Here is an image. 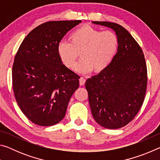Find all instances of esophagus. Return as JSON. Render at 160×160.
<instances>
[{
	"instance_id": "34e87169",
	"label": "esophagus",
	"mask_w": 160,
	"mask_h": 160,
	"mask_svg": "<svg viewBox=\"0 0 160 160\" xmlns=\"http://www.w3.org/2000/svg\"><path fill=\"white\" fill-rule=\"evenodd\" d=\"M79 82H80V85H85V79L84 78H82V77H81L80 79H79Z\"/></svg>"
}]
</instances>
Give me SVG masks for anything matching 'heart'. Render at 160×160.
I'll return each mask as SVG.
<instances>
[{
  "instance_id": "1",
  "label": "heart",
  "mask_w": 160,
  "mask_h": 160,
  "mask_svg": "<svg viewBox=\"0 0 160 160\" xmlns=\"http://www.w3.org/2000/svg\"><path fill=\"white\" fill-rule=\"evenodd\" d=\"M70 42L59 43V58L66 67L73 68L80 53L82 60L74 69L80 73L93 71L99 73L106 70L114 58L118 48L117 35L112 31H103L90 25H83L70 34Z\"/></svg>"
}]
</instances>
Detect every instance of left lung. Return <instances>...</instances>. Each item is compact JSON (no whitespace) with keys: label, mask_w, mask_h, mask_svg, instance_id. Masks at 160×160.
Listing matches in <instances>:
<instances>
[{"label":"left lung","mask_w":160,"mask_h":160,"mask_svg":"<svg viewBox=\"0 0 160 160\" xmlns=\"http://www.w3.org/2000/svg\"><path fill=\"white\" fill-rule=\"evenodd\" d=\"M92 23L112 29L118 39V51L104 71L85 82L93 118L100 126L118 129L127 125L141 108L147 88V66L141 48L120 25Z\"/></svg>","instance_id":"8db88e82"}]
</instances>
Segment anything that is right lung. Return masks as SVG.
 Listing matches in <instances>:
<instances>
[{
	"label": "right lung",
	"instance_id": "add662e5",
	"mask_svg": "<svg viewBox=\"0 0 160 160\" xmlns=\"http://www.w3.org/2000/svg\"><path fill=\"white\" fill-rule=\"evenodd\" d=\"M81 20L50 21L27 35L15 56L12 86L16 101L32 123L42 126L64 118L79 75L63 64L58 45Z\"/></svg>",
	"mask_w": 160,
	"mask_h": 160
}]
</instances>
